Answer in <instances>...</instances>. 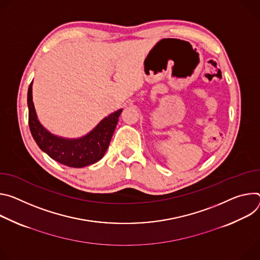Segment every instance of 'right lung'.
<instances>
[{
  "label": "right lung",
  "instance_id": "right-lung-1",
  "mask_svg": "<svg viewBox=\"0 0 260 260\" xmlns=\"http://www.w3.org/2000/svg\"><path fill=\"white\" fill-rule=\"evenodd\" d=\"M28 126L38 147L51 159L69 167H84L99 161L105 154L117 127L122 109L102 120L81 138L67 139L50 134L38 121L32 99V83L27 90Z\"/></svg>",
  "mask_w": 260,
  "mask_h": 260
}]
</instances>
